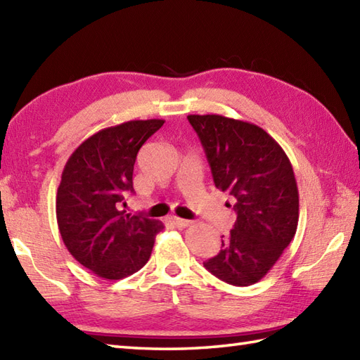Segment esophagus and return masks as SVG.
Returning a JSON list of instances; mask_svg holds the SVG:
<instances>
[{"label":"esophagus","mask_w":360,"mask_h":360,"mask_svg":"<svg viewBox=\"0 0 360 360\" xmlns=\"http://www.w3.org/2000/svg\"><path fill=\"white\" fill-rule=\"evenodd\" d=\"M170 221H172V224H173V226L179 227V229H184V227L190 226V221H188V219H182V218H176V217H173V218H170Z\"/></svg>","instance_id":"34e87169"}]
</instances>
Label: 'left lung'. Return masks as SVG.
Listing matches in <instances>:
<instances>
[{"mask_svg":"<svg viewBox=\"0 0 360 360\" xmlns=\"http://www.w3.org/2000/svg\"><path fill=\"white\" fill-rule=\"evenodd\" d=\"M217 188L233 198L236 221L204 267L229 285L249 286L277 263L298 224V188L286 153L263 128L219 116H187Z\"/></svg>","mask_w":360,"mask_h":360,"instance_id":"8db88e82","label":"left lung"}]
</instances>
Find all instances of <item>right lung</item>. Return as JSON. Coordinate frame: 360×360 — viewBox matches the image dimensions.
<instances>
[{
    "label": "right lung",
    "mask_w": 360,
    "mask_h": 360,
    "mask_svg": "<svg viewBox=\"0 0 360 360\" xmlns=\"http://www.w3.org/2000/svg\"><path fill=\"white\" fill-rule=\"evenodd\" d=\"M162 119L129 120L83 141L68 159L57 190V223L66 249L97 277L120 280L145 266L160 221L120 210L133 193L141 147Z\"/></svg>",
    "instance_id": "right-lung-1"
}]
</instances>
